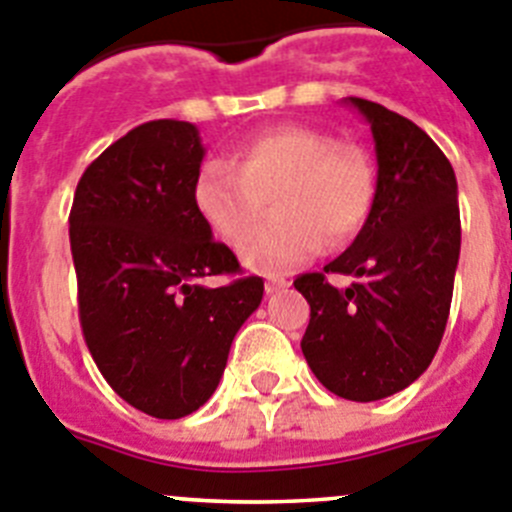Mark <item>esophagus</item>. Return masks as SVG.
I'll return each mask as SVG.
<instances>
[{
    "label": "esophagus",
    "mask_w": 512,
    "mask_h": 512,
    "mask_svg": "<svg viewBox=\"0 0 512 512\" xmlns=\"http://www.w3.org/2000/svg\"><path fill=\"white\" fill-rule=\"evenodd\" d=\"M288 285H290L288 278H278V275H273V278H267L265 290H267V293H278V290L288 288Z\"/></svg>",
    "instance_id": "1"
}]
</instances>
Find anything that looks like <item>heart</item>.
Segmentation results:
<instances>
[{"mask_svg": "<svg viewBox=\"0 0 512 512\" xmlns=\"http://www.w3.org/2000/svg\"><path fill=\"white\" fill-rule=\"evenodd\" d=\"M372 196L375 170L359 147L298 124L250 137L234 163L209 160L193 186L199 214L229 245H242L274 201L279 214L242 247L245 265L267 275L311 260L324 242L347 245Z\"/></svg>", "mask_w": 512, "mask_h": 512, "instance_id": "heart-1", "label": "heart"}]
</instances>
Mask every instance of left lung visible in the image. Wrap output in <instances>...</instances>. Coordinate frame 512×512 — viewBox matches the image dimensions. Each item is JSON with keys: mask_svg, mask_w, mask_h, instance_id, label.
Wrapping results in <instances>:
<instances>
[{"mask_svg": "<svg viewBox=\"0 0 512 512\" xmlns=\"http://www.w3.org/2000/svg\"><path fill=\"white\" fill-rule=\"evenodd\" d=\"M344 101L370 122L375 199L352 245L293 285L311 306L301 349L313 375L339 398L372 403L431 365L449 319L462 224L457 176L439 145L382 104ZM326 272L358 280L339 291Z\"/></svg>", "mask_w": 512, "mask_h": 512, "instance_id": "left-lung-1", "label": "left lung"}]
</instances>
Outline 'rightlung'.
Here are the masks:
<instances>
[{"instance_id":"1","label":"right lung","mask_w":512,"mask_h":512,"mask_svg":"<svg viewBox=\"0 0 512 512\" xmlns=\"http://www.w3.org/2000/svg\"><path fill=\"white\" fill-rule=\"evenodd\" d=\"M206 150L191 122L155 119L109 145L76 186L71 255L86 347L114 393L153 418H183L214 395L262 278L237 275L196 209Z\"/></svg>"}]
</instances>
